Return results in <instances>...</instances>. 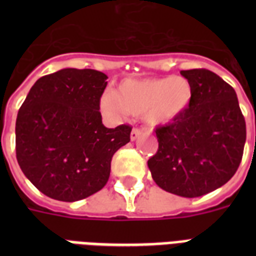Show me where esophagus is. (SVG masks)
Masks as SVG:
<instances>
[{
  "instance_id": "1",
  "label": "esophagus",
  "mask_w": 256,
  "mask_h": 256,
  "mask_svg": "<svg viewBox=\"0 0 256 256\" xmlns=\"http://www.w3.org/2000/svg\"><path fill=\"white\" fill-rule=\"evenodd\" d=\"M140 136H142V130H140V128H132V132H130V140H138Z\"/></svg>"
}]
</instances>
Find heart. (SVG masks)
Listing matches in <instances>:
<instances>
[{"label":"heart","mask_w":256,"mask_h":256,"mask_svg":"<svg viewBox=\"0 0 256 256\" xmlns=\"http://www.w3.org/2000/svg\"><path fill=\"white\" fill-rule=\"evenodd\" d=\"M192 98L188 80L179 76L162 78H128L118 92L108 90L100 96V108L112 118L126 112L142 116L150 128L171 124L186 112Z\"/></svg>","instance_id":"1"}]
</instances>
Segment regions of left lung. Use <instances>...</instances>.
Here are the masks:
<instances>
[{"instance_id":"left-lung-1","label":"left lung","mask_w":256,"mask_h":256,"mask_svg":"<svg viewBox=\"0 0 256 256\" xmlns=\"http://www.w3.org/2000/svg\"><path fill=\"white\" fill-rule=\"evenodd\" d=\"M192 88L186 112L156 128L158 152L148 160L154 182L171 194L196 198L216 190L238 170L246 122L236 92L206 69L182 70Z\"/></svg>"}]
</instances>
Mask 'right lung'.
Returning <instances> with one entry per match:
<instances>
[{
	"instance_id": "1",
	"label": "right lung",
	"mask_w": 256,
	"mask_h": 256,
	"mask_svg": "<svg viewBox=\"0 0 256 256\" xmlns=\"http://www.w3.org/2000/svg\"><path fill=\"white\" fill-rule=\"evenodd\" d=\"M108 76L62 69L38 80L16 120V154L25 176L49 198L76 202L108 183L114 152L132 126L104 128L100 100Z\"/></svg>"
}]
</instances>
